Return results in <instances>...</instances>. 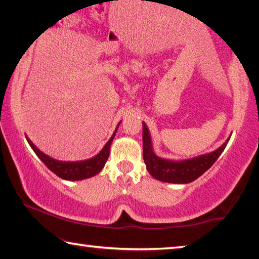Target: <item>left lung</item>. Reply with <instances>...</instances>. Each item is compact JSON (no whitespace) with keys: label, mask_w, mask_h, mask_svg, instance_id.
Segmentation results:
<instances>
[{"label":"left lung","mask_w":259,"mask_h":259,"mask_svg":"<svg viewBox=\"0 0 259 259\" xmlns=\"http://www.w3.org/2000/svg\"><path fill=\"white\" fill-rule=\"evenodd\" d=\"M231 137L207 154L185 160H170L157 156L152 145V138L145 122H143V157L147 171L157 181L171 184H188L198 179L211 166L222 154Z\"/></svg>","instance_id":"left-lung-1"}]
</instances>
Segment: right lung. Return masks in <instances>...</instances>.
<instances>
[{
    "instance_id": "obj_1",
    "label": "right lung",
    "mask_w": 259,
    "mask_h": 259,
    "mask_svg": "<svg viewBox=\"0 0 259 259\" xmlns=\"http://www.w3.org/2000/svg\"><path fill=\"white\" fill-rule=\"evenodd\" d=\"M120 123L121 121L117 123L115 131H114L112 137L109 138V140L106 143V145L103 147V150L100 151L97 155L91 157V159L83 160V161L69 162V161L56 160L50 155L43 153L41 150H38L28 137H26V139H27L29 146L32 147V150L35 152V154L38 156V159H40L52 172L56 174L57 176L65 179V181H71V182L82 181V179L94 177L102 171V169L104 168V165L108 159L109 148H111L113 138L116 134V130L119 128Z\"/></svg>"
}]
</instances>
